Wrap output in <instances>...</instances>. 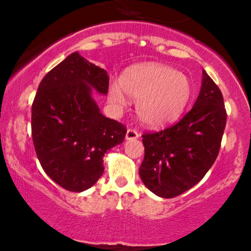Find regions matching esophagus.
Segmentation results:
<instances>
[{"label": "esophagus", "mask_w": 251, "mask_h": 251, "mask_svg": "<svg viewBox=\"0 0 251 251\" xmlns=\"http://www.w3.org/2000/svg\"><path fill=\"white\" fill-rule=\"evenodd\" d=\"M139 138V133L136 131L135 129H128L126 133V140H131V139H137Z\"/></svg>", "instance_id": "1"}]
</instances>
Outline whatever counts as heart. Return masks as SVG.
Listing matches in <instances>:
<instances>
[{
    "mask_svg": "<svg viewBox=\"0 0 251 251\" xmlns=\"http://www.w3.org/2000/svg\"><path fill=\"white\" fill-rule=\"evenodd\" d=\"M126 96L137 100V114L143 123L161 128L176 121L192 97L190 78L162 64H143L129 68L120 84L112 83L108 99L122 108Z\"/></svg>",
    "mask_w": 251,
    "mask_h": 251,
    "instance_id": "b5f03b06",
    "label": "heart"
}]
</instances>
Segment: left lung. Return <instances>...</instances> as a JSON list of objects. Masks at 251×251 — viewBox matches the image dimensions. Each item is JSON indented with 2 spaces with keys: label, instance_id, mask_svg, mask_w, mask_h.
Instances as JSON below:
<instances>
[{
  "label": "left lung",
  "instance_id": "left-lung-1",
  "mask_svg": "<svg viewBox=\"0 0 251 251\" xmlns=\"http://www.w3.org/2000/svg\"><path fill=\"white\" fill-rule=\"evenodd\" d=\"M202 74L193 107L176 125L142 136L145 155L139 176L157 197L183 194L204 177L217 159L227 114L217 84L205 71Z\"/></svg>",
  "mask_w": 251,
  "mask_h": 251
}]
</instances>
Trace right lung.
I'll list each match as a JSON object with an SVG mask.
<instances>
[{
	"mask_svg": "<svg viewBox=\"0 0 251 251\" xmlns=\"http://www.w3.org/2000/svg\"><path fill=\"white\" fill-rule=\"evenodd\" d=\"M107 72L73 52L37 88L32 105V137L46 174L65 190L82 192L104 173L102 157L125 139L122 123L100 113L92 89L108 91Z\"/></svg>",
	"mask_w": 251,
	"mask_h": 251,
	"instance_id": "obj_1",
	"label": "right lung"
}]
</instances>
